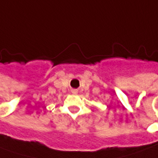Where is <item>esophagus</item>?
I'll return each instance as SVG.
<instances>
[{"label": "esophagus", "instance_id": "34e87169", "mask_svg": "<svg viewBox=\"0 0 158 158\" xmlns=\"http://www.w3.org/2000/svg\"><path fill=\"white\" fill-rule=\"evenodd\" d=\"M78 92V89H72V93L73 94H76Z\"/></svg>", "mask_w": 158, "mask_h": 158}]
</instances>
